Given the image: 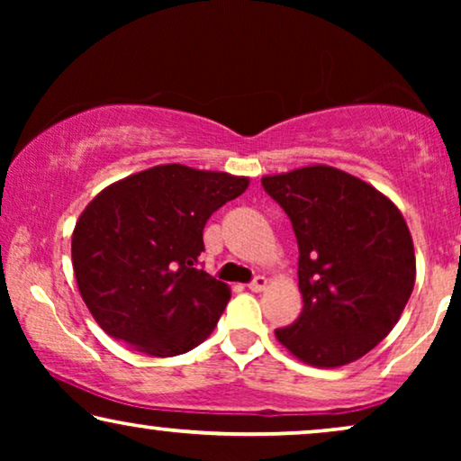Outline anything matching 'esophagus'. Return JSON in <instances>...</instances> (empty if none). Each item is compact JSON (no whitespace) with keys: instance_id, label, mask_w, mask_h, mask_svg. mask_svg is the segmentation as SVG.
Segmentation results:
<instances>
[{"instance_id":"34e87169","label":"esophagus","mask_w":461,"mask_h":461,"mask_svg":"<svg viewBox=\"0 0 461 461\" xmlns=\"http://www.w3.org/2000/svg\"><path fill=\"white\" fill-rule=\"evenodd\" d=\"M267 285H268V281H267V276H262V275H258V276H254V279L249 281V289L251 292H262V289H267Z\"/></svg>"}]
</instances>
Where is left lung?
Returning <instances> with one entry per match:
<instances>
[{"label":"left lung","mask_w":461,"mask_h":461,"mask_svg":"<svg viewBox=\"0 0 461 461\" xmlns=\"http://www.w3.org/2000/svg\"><path fill=\"white\" fill-rule=\"evenodd\" d=\"M262 186L298 239L304 306L276 330L285 348L314 367H339L393 331L415 283L409 229L380 191L336 167L267 176Z\"/></svg>","instance_id":"obj_1"}]
</instances>
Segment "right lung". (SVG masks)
I'll use <instances>...</instances> for the list:
<instances>
[{"label": "right lung", "mask_w": 461, "mask_h": 461, "mask_svg": "<svg viewBox=\"0 0 461 461\" xmlns=\"http://www.w3.org/2000/svg\"><path fill=\"white\" fill-rule=\"evenodd\" d=\"M248 185L172 163L115 182L86 207L71 241L75 279L113 339L176 357L210 336L230 289L199 268L203 229Z\"/></svg>", "instance_id": "1"}]
</instances>
